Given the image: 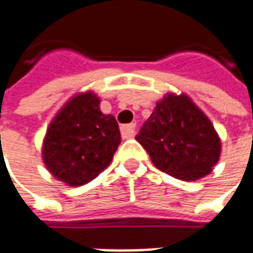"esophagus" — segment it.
Masks as SVG:
<instances>
[{"label":"esophagus","instance_id":"34e87169","mask_svg":"<svg viewBox=\"0 0 253 253\" xmlns=\"http://www.w3.org/2000/svg\"><path fill=\"white\" fill-rule=\"evenodd\" d=\"M122 138H132L135 135V124H128V125H122L121 126Z\"/></svg>","mask_w":253,"mask_h":253}]
</instances>
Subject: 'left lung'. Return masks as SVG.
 Here are the masks:
<instances>
[{
    "mask_svg": "<svg viewBox=\"0 0 253 253\" xmlns=\"http://www.w3.org/2000/svg\"><path fill=\"white\" fill-rule=\"evenodd\" d=\"M135 138L158 169L186 181L209 174L221 153L214 125L184 94L163 97Z\"/></svg>",
    "mask_w": 253,
    "mask_h": 253,
    "instance_id": "left-lung-1",
    "label": "left lung"
}]
</instances>
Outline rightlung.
I'll use <instances>...</instances> for the list:
<instances>
[{"label": "right lung", "mask_w": 253, "mask_h": 253, "mask_svg": "<svg viewBox=\"0 0 253 253\" xmlns=\"http://www.w3.org/2000/svg\"><path fill=\"white\" fill-rule=\"evenodd\" d=\"M121 143L118 122L100 111L91 91L73 97L50 122L43 141V162L56 179L83 186L112 161Z\"/></svg>", "instance_id": "obj_1"}]
</instances>
